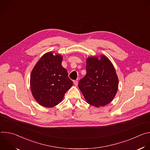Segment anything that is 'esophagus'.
Masks as SVG:
<instances>
[{
  "label": "esophagus",
  "instance_id": "obj_1",
  "mask_svg": "<svg viewBox=\"0 0 150 150\" xmlns=\"http://www.w3.org/2000/svg\"><path fill=\"white\" fill-rule=\"evenodd\" d=\"M78 83V81L77 80H74V85H75V86H77Z\"/></svg>",
  "mask_w": 150,
  "mask_h": 150
}]
</instances>
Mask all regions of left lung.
<instances>
[{
  "label": "left lung",
  "instance_id": "obj_1",
  "mask_svg": "<svg viewBox=\"0 0 150 150\" xmlns=\"http://www.w3.org/2000/svg\"><path fill=\"white\" fill-rule=\"evenodd\" d=\"M87 74L78 83V87L87 102L96 107L110 103L118 89L119 80L115 69L104 55L100 59L93 56L87 59Z\"/></svg>",
  "mask_w": 150,
  "mask_h": 150
}]
</instances>
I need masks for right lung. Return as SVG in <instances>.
<instances>
[{"label": "right lung", "mask_w": 150, "mask_h": 150, "mask_svg": "<svg viewBox=\"0 0 150 150\" xmlns=\"http://www.w3.org/2000/svg\"><path fill=\"white\" fill-rule=\"evenodd\" d=\"M62 56L48 52L34 67L30 76V86L35 100L42 106L52 108L60 103L73 82L68 71L62 66Z\"/></svg>", "instance_id": "1"}]
</instances>
